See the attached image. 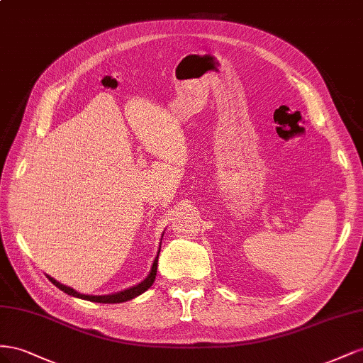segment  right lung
<instances>
[{"label": "right lung", "instance_id": "right-lung-1", "mask_svg": "<svg viewBox=\"0 0 363 363\" xmlns=\"http://www.w3.org/2000/svg\"><path fill=\"white\" fill-rule=\"evenodd\" d=\"M160 251H161V246H160ZM160 251H158V254H160ZM157 269H158V255H157V258H155V262H153V264H152L149 277H147L146 279H144V281H141L140 284L133 286V287H130V289H126V291H123V292L113 294V295H101V296H92V295L79 294V292L74 291V289H71V287H67V286H64V284H60L59 281H56L55 278L48 277V279H50V281L53 283L56 287H59L62 292H65V294H68V295H72V296H76V298H82V299H86V301H92V303L116 304V303L129 301V299L141 295L143 292H146L147 289H149V287L153 284V281H155V277H157Z\"/></svg>", "mask_w": 363, "mask_h": 363}]
</instances>
